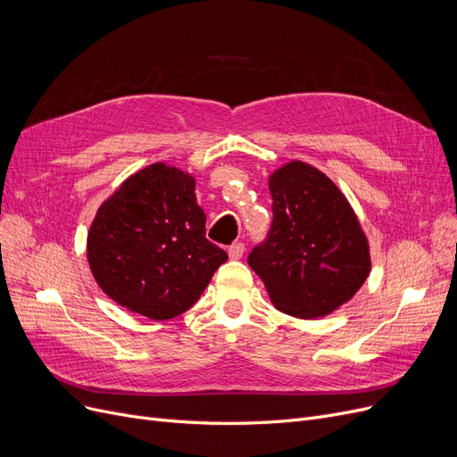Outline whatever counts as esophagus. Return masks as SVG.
Returning <instances> with one entry per match:
<instances>
[{
  "label": "esophagus",
  "mask_w": 457,
  "mask_h": 457,
  "mask_svg": "<svg viewBox=\"0 0 457 457\" xmlns=\"http://www.w3.org/2000/svg\"><path fill=\"white\" fill-rule=\"evenodd\" d=\"M244 251H245V245H244L242 242H236V244H232V245L228 247V256H230L232 260H237V258L244 256Z\"/></svg>",
  "instance_id": "34e87169"
}]
</instances>
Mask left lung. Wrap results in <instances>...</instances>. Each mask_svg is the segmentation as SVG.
Wrapping results in <instances>:
<instances>
[{
    "label": "left lung",
    "instance_id": "8db88e82",
    "mask_svg": "<svg viewBox=\"0 0 457 457\" xmlns=\"http://www.w3.org/2000/svg\"><path fill=\"white\" fill-rule=\"evenodd\" d=\"M273 223L247 262L277 311L301 320L328 316L370 275L368 237L338 186L292 160L270 175Z\"/></svg>",
    "mask_w": 457,
    "mask_h": 457
}]
</instances>
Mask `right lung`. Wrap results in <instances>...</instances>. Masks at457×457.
<instances>
[{
	"instance_id": "1",
	"label": "right lung",
	"mask_w": 457,
	"mask_h": 457,
	"mask_svg": "<svg viewBox=\"0 0 457 457\" xmlns=\"http://www.w3.org/2000/svg\"><path fill=\"white\" fill-rule=\"evenodd\" d=\"M225 260L206 240L195 179L162 162L128 177L87 234V262L104 294L156 321L193 307Z\"/></svg>"
}]
</instances>
